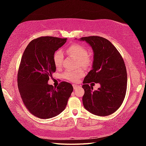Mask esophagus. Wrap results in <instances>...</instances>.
Here are the masks:
<instances>
[{
	"mask_svg": "<svg viewBox=\"0 0 146 146\" xmlns=\"http://www.w3.org/2000/svg\"><path fill=\"white\" fill-rule=\"evenodd\" d=\"M73 89H74V90H76V89H77V88L79 87V86H78V85H76V84H73Z\"/></svg>",
	"mask_w": 146,
	"mask_h": 146,
	"instance_id": "esophagus-1",
	"label": "esophagus"
}]
</instances>
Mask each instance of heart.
I'll list each match as a JSON object with an SVG mask.
<instances>
[{
    "label": "heart",
    "instance_id": "b5f03b06",
    "mask_svg": "<svg viewBox=\"0 0 146 146\" xmlns=\"http://www.w3.org/2000/svg\"><path fill=\"white\" fill-rule=\"evenodd\" d=\"M66 52L78 60L80 63L83 66H89L91 64V59L88 56V52L87 48L81 44H75L71 45L66 49ZM62 60L63 53L62 51L58 50L56 51L53 56V61L57 69L61 68ZM84 75V71L82 70H77L75 71H66L64 73L63 76L64 78L71 82H77Z\"/></svg>",
    "mask_w": 146,
    "mask_h": 146
}]
</instances>
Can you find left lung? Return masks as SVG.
Returning <instances> with one entry per match:
<instances>
[{
    "mask_svg": "<svg viewBox=\"0 0 146 146\" xmlns=\"http://www.w3.org/2000/svg\"><path fill=\"white\" fill-rule=\"evenodd\" d=\"M93 51L92 70L84 79L83 105L86 110L97 116H108L115 112L124 99L127 90V71L122 56L110 41L101 36L82 37ZM92 82L101 87L93 91Z\"/></svg>",
    "mask_w": 146,
    "mask_h": 146,
    "instance_id": "left-lung-1",
    "label": "left lung"
}]
</instances>
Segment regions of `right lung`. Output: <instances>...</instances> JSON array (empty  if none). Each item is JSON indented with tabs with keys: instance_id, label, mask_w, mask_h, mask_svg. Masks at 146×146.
Segmentation results:
<instances>
[{
	"instance_id": "1",
	"label": "right lung",
	"mask_w": 146,
	"mask_h": 146,
	"mask_svg": "<svg viewBox=\"0 0 146 146\" xmlns=\"http://www.w3.org/2000/svg\"><path fill=\"white\" fill-rule=\"evenodd\" d=\"M66 40L52 36L34 39L22 56L17 77L19 92L26 108L40 118H50L62 112L73 91L66 82L56 88L48 84L56 71L54 54Z\"/></svg>"
}]
</instances>
